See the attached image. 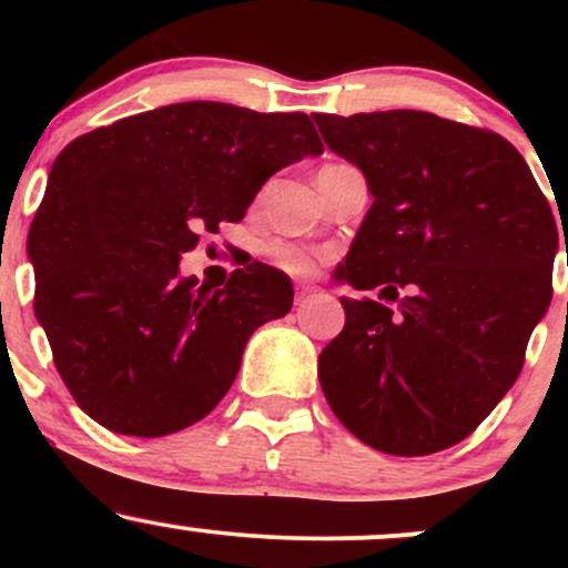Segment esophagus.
Wrapping results in <instances>:
<instances>
[{
    "label": "esophagus",
    "mask_w": 568,
    "mask_h": 568,
    "mask_svg": "<svg viewBox=\"0 0 568 568\" xmlns=\"http://www.w3.org/2000/svg\"><path fill=\"white\" fill-rule=\"evenodd\" d=\"M310 293H315V285L298 283V285H296V302H304V298L310 296Z\"/></svg>",
    "instance_id": "esophagus-1"
}]
</instances>
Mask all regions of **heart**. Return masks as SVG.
<instances>
[{"label": "heart", "instance_id": "b5f03b06", "mask_svg": "<svg viewBox=\"0 0 568 568\" xmlns=\"http://www.w3.org/2000/svg\"><path fill=\"white\" fill-rule=\"evenodd\" d=\"M264 256L272 266L288 272V275H306V272L315 270L317 262V251L291 243V240H270L264 245Z\"/></svg>", "mask_w": 568, "mask_h": 568}]
</instances>
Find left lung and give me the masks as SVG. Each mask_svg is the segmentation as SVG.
Returning <instances> with one entry per match:
<instances>
[{"mask_svg": "<svg viewBox=\"0 0 568 568\" xmlns=\"http://www.w3.org/2000/svg\"><path fill=\"white\" fill-rule=\"evenodd\" d=\"M312 120L374 194L336 275L379 288L342 298V334L317 357L325 400L376 452L456 446L518 379L550 306V202L486 128L410 109Z\"/></svg>", "mask_w": 568, "mask_h": 568, "instance_id": "left-lung-1", "label": "left lung"}]
</instances>
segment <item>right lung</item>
Wrapping results in <instances>:
<instances>
[{"label":"right lung","instance_id":"add662e5","mask_svg":"<svg viewBox=\"0 0 568 568\" xmlns=\"http://www.w3.org/2000/svg\"><path fill=\"white\" fill-rule=\"evenodd\" d=\"M302 112L171 103L74 139L29 230L34 315L90 419L162 438L230 393L253 331L288 315L293 285L266 264L224 288L179 277L197 232L243 221L272 173L321 154Z\"/></svg>","mask_w":568,"mask_h":568}]
</instances>
